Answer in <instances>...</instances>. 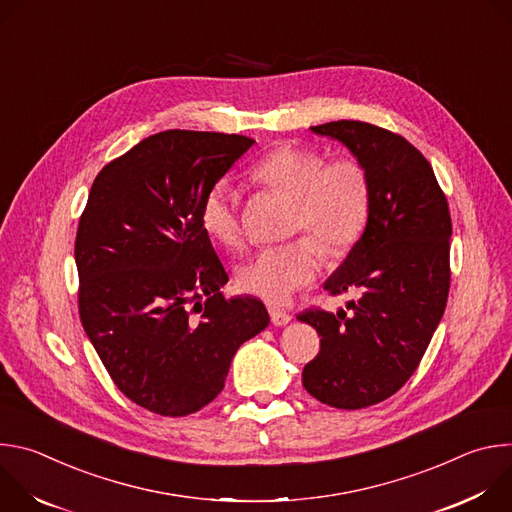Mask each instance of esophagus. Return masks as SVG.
I'll list each match as a JSON object with an SVG mask.
<instances>
[{
    "instance_id": "1",
    "label": "esophagus",
    "mask_w": 512,
    "mask_h": 512,
    "mask_svg": "<svg viewBox=\"0 0 512 512\" xmlns=\"http://www.w3.org/2000/svg\"><path fill=\"white\" fill-rule=\"evenodd\" d=\"M269 316H271L273 326H277V328L287 326V324L291 322V316H289L287 312H281V310H275V308H271V310H269Z\"/></svg>"
}]
</instances>
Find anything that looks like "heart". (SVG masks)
Wrapping results in <instances>:
<instances>
[{
  "instance_id": "heart-1",
  "label": "heart",
  "mask_w": 512,
  "mask_h": 512,
  "mask_svg": "<svg viewBox=\"0 0 512 512\" xmlns=\"http://www.w3.org/2000/svg\"><path fill=\"white\" fill-rule=\"evenodd\" d=\"M253 180L296 198L294 231L314 233L332 255L346 253L362 235L371 212L367 170L352 158L324 164V156L300 145H279L251 168ZM200 225L225 247L243 243L239 196L227 180L214 182L200 202ZM324 251L312 237L259 249L239 267V285L271 304H283L312 283Z\"/></svg>"
}]
</instances>
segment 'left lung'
Segmentation results:
<instances>
[{
  "mask_svg": "<svg viewBox=\"0 0 512 512\" xmlns=\"http://www.w3.org/2000/svg\"><path fill=\"white\" fill-rule=\"evenodd\" d=\"M340 141L371 182L367 227L324 281L328 294L356 291L345 310H306L318 356L302 373L306 391L336 409H362L397 393L415 373L450 291L452 218L419 150L383 127L330 121L310 127Z\"/></svg>",
  "mask_w": 512,
  "mask_h": 512,
  "instance_id": "8db88e82",
  "label": "left lung"
}]
</instances>
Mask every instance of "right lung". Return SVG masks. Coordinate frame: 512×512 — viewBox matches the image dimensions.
Masks as SVG:
<instances>
[{"label":"right lung","instance_id":"1","mask_svg":"<svg viewBox=\"0 0 512 512\" xmlns=\"http://www.w3.org/2000/svg\"><path fill=\"white\" fill-rule=\"evenodd\" d=\"M255 139L168 129L95 178L75 261L83 328L119 391L184 417L225 387L239 346L269 324L263 302L227 300L229 275L200 225V202Z\"/></svg>","mask_w":512,"mask_h":512}]
</instances>
